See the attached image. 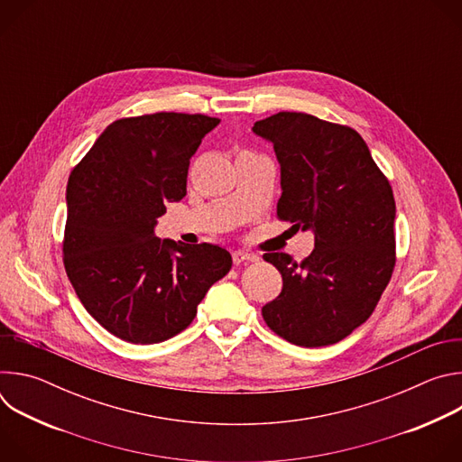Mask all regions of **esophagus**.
<instances>
[{"instance_id": "esophagus-1", "label": "esophagus", "mask_w": 462, "mask_h": 462, "mask_svg": "<svg viewBox=\"0 0 462 462\" xmlns=\"http://www.w3.org/2000/svg\"><path fill=\"white\" fill-rule=\"evenodd\" d=\"M232 259H234V265H241V263H250V261H255V255H252V254H246V252H241V250H237V252H234V254H232Z\"/></svg>"}]
</instances>
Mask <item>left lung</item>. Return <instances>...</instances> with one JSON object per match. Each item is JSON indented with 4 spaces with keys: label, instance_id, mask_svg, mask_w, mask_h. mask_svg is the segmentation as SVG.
I'll return each instance as SVG.
<instances>
[{
    "label": "left lung",
    "instance_id": "8db88e82",
    "mask_svg": "<svg viewBox=\"0 0 462 462\" xmlns=\"http://www.w3.org/2000/svg\"><path fill=\"white\" fill-rule=\"evenodd\" d=\"M254 134L274 144L282 166L278 219L314 232V250L300 263L263 255L283 278L263 319L294 346L337 344L373 314L394 271L391 184L349 125L280 111L257 120Z\"/></svg>",
    "mask_w": 462,
    "mask_h": 462
}]
</instances>
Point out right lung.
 Instances as JSON below:
<instances>
[{
    "label": "right lung",
    "instance_id": "obj_1",
    "mask_svg": "<svg viewBox=\"0 0 462 462\" xmlns=\"http://www.w3.org/2000/svg\"><path fill=\"white\" fill-rule=\"evenodd\" d=\"M217 124L173 111L118 118L69 175L65 273L86 310L124 342L159 344L184 331L232 269L221 246L155 236L166 203L186 195L189 159Z\"/></svg>",
    "mask_w": 462,
    "mask_h": 462
}]
</instances>
